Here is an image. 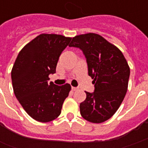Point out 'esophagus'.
I'll list each match as a JSON object with an SVG mask.
<instances>
[{
    "mask_svg": "<svg viewBox=\"0 0 148 148\" xmlns=\"http://www.w3.org/2000/svg\"><path fill=\"white\" fill-rule=\"evenodd\" d=\"M71 89H72V90H73V91H77V90H78V88H77V87H74V86H72V88H71Z\"/></svg>",
    "mask_w": 148,
    "mask_h": 148,
    "instance_id": "1",
    "label": "esophagus"
}]
</instances>
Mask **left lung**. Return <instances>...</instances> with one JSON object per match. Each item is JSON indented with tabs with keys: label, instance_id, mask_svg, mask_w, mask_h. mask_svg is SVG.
I'll list each match as a JSON object with an SVG mask.
<instances>
[{
	"label": "left lung",
	"instance_id": "left-lung-1",
	"mask_svg": "<svg viewBox=\"0 0 148 148\" xmlns=\"http://www.w3.org/2000/svg\"><path fill=\"white\" fill-rule=\"evenodd\" d=\"M70 47L83 51L95 86L93 93L86 92L81 115L91 123L105 122L117 111L127 93L130 75L127 60L117 47L96 33L73 37Z\"/></svg>",
	"mask_w": 148,
	"mask_h": 148
}]
</instances>
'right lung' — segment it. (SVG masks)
I'll list each match as a JSON object with an SVG mask.
<instances>
[{"mask_svg": "<svg viewBox=\"0 0 148 148\" xmlns=\"http://www.w3.org/2000/svg\"><path fill=\"white\" fill-rule=\"evenodd\" d=\"M71 40L62 35L40 34L21 49L13 64L11 77L15 96L36 121L50 122L61 113L71 85L58 86L47 81L49 74L55 73L58 58Z\"/></svg>", "mask_w": 148, "mask_h": 148, "instance_id": "right-lung-1", "label": "right lung"}]
</instances>
